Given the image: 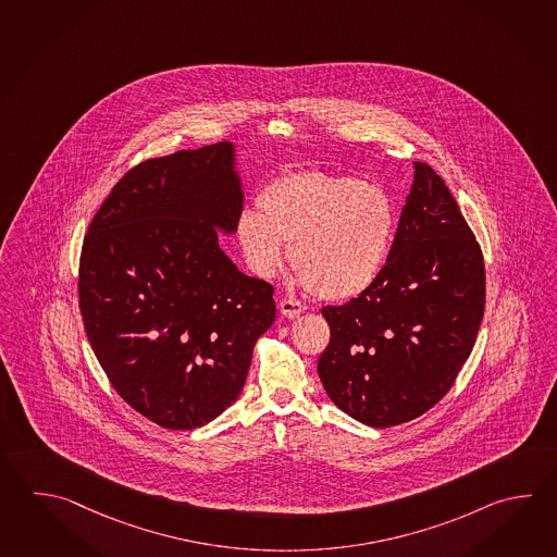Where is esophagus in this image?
Here are the masks:
<instances>
[{"instance_id":"34e87169","label":"esophagus","mask_w":557,"mask_h":557,"mask_svg":"<svg viewBox=\"0 0 557 557\" xmlns=\"http://www.w3.org/2000/svg\"><path fill=\"white\" fill-rule=\"evenodd\" d=\"M304 304H299L297 299H292V297H287V299H282L280 301V311H282V315L285 319H296L304 313Z\"/></svg>"}]
</instances>
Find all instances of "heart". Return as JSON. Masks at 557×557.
<instances>
[{
	"instance_id": "obj_1",
	"label": "heart",
	"mask_w": 557,
	"mask_h": 557,
	"mask_svg": "<svg viewBox=\"0 0 557 557\" xmlns=\"http://www.w3.org/2000/svg\"><path fill=\"white\" fill-rule=\"evenodd\" d=\"M242 210L236 236L260 277H273L292 244V265L313 296L349 299L383 272L397 232L391 194L376 182L321 171L287 172Z\"/></svg>"
}]
</instances>
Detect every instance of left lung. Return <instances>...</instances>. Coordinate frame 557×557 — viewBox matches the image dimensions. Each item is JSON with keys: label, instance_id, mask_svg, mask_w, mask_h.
Returning a JSON list of instances; mask_svg holds the SVG:
<instances>
[{"label": "left lung", "instance_id": "1", "mask_svg": "<svg viewBox=\"0 0 557 557\" xmlns=\"http://www.w3.org/2000/svg\"><path fill=\"white\" fill-rule=\"evenodd\" d=\"M484 260L443 178L414 162L397 234L375 284L321 315L331 330L318 373L331 400L386 429L450 391L484 315Z\"/></svg>", "mask_w": 557, "mask_h": 557}]
</instances>
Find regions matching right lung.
Instances as JSON below:
<instances>
[{
  "label": "right lung",
  "instance_id": "add662e5",
  "mask_svg": "<svg viewBox=\"0 0 557 557\" xmlns=\"http://www.w3.org/2000/svg\"><path fill=\"white\" fill-rule=\"evenodd\" d=\"M244 206L236 147L140 162L92 218L79 263L87 337L114 391L148 420L193 431L239 397L273 287L218 244Z\"/></svg>",
  "mask_w": 557,
  "mask_h": 557
}]
</instances>
